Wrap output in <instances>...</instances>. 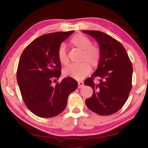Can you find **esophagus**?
Instances as JSON below:
<instances>
[{"mask_svg":"<svg viewBox=\"0 0 148 148\" xmlns=\"http://www.w3.org/2000/svg\"><path fill=\"white\" fill-rule=\"evenodd\" d=\"M84 86V83L83 81H78V88H81Z\"/></svg>","mask_w":148,"mask_h":148,"instance_id":"1","label":"esophagus"}]
</instances>
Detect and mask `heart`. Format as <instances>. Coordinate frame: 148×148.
Returning <instances> with one entry per match:
<instances>
[{"instance_id":"1","label":"heart","mask_w":148,"mask_h":148,"mask_svg":"<svg viewBox=\"0 0 148 148\" xmlns=\"http://www.w3.org/2000/svg\"><path fill=\"white\" fill-rule=\"evenodd\" d=\"M70 44L76 48L82 50L81 60L83 62L77 65H71L63 69V74L76 79H81L88 75L90 65L92 68L99 65L101 58V50L99 47L91 45L92 42L85 35L75 34L70 40ZM58 57L62 65H66L69 62V58L63 45H61L58 51Z\"/></svg>"}]
</instances>
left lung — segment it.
<instances>
[{
    "instance_id": "obj_1",
    "label": "left lung",
    "mask_w": 148,
    "mask_h": 148,
    "mask_svg": "<svg viewBox=\"0 0 148 148\" xmlns=\"http://www.w3.org/2000/svg\"><path fill=\"white\" fill-rule=\"evenodd\" d=\"M98 42L101 53L99 66L85 85L92 87L93 94L86 99L87 107L99 115L116 112L126 103L132 89V65L123 45L106 34L97 30H83ZM95 78L98 84L94 83Z\"/></svg>"
}]
</instances>
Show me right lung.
Segmentation results:
<instances>
[{
    "label": "right lung",
    "mask_w": 148,
    "mask_h": 148,
    "mask_svg": "<svg viewBox=\"0 0 148 148\" xmlns=\"http://www.w3.org/2000/svg\"><path fill=\"white\" fill-rule=\"evenodd\" d=\"M74 30L47 34L36 38L22 52L16 79L24 103L32 112L42 118L58 116L65 110L70 93L76 90L72 77L57 82L61 75L58 51Z\"/></svg>",
    "instance_id": "obj_1"
}]
</instances>
